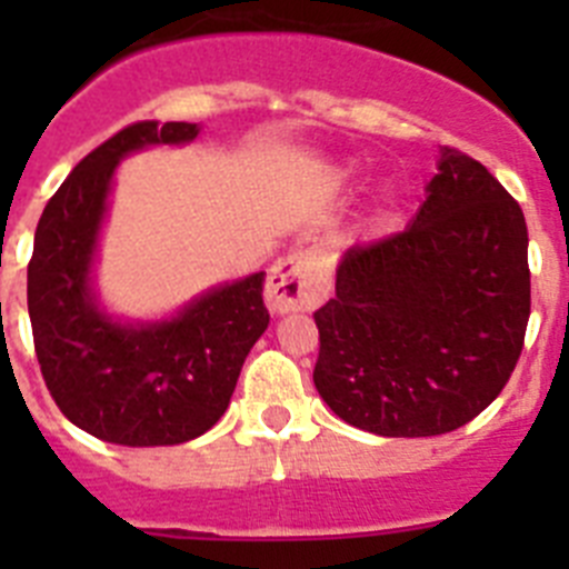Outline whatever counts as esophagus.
<instances>
[{"label": "esophagus", "instance_id": "34e87169", "mask_svg": "<svg viewBox=\"0 0 569 569\" xmlns=\"http://www.w3.org/2000/svg\"><path fill=\"white\" fill-rule=\"evenodd\" d=\"M330 281L313 250H296L279 259L268 273V305L273 313L313 310L328 299Z\"/></svg>", "mask_w": 569, "mask_h": 569}]
</instances>
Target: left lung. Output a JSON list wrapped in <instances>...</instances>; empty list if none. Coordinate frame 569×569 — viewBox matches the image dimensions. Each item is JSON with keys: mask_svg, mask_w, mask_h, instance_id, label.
I'll return each mask as SVG.
<instances>
[{"mask_svg": "<svg viewBox=\"0 0 569 569\" xmlns=\"http://www.w3.org/2000/svg\"><path fill=\"white\" fill-rule=\"evenodd\" d=\"M316 390L390 439L459 430L505 390L530 319L527 222L472 156L441 148L410 228L341 256L313 313Z\"/></svg>", "mask_w": 569, "mask_h": 569, "instance_id": "left-lung-1", "label": "left lung"}]
</instances>
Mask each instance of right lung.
Returning <instances> with one entry per match:
<instances>
[{"instance_id": "add662e5", "label": "right lung", "mask_w": 569, "mask_h": 569, "mask_svg": "<svg viewBox=\"0 0 569 569\" xmlns=\"http://www.w3.org/2000/svg\"><path fill=\"white\" fill-rule=\"evenodd\" d=\"M196 136L190 122L128 124L70 170L37 224L28 313L42 379L73 425L110 445H182L208 433L270 325L264 273L210 290L153 325L113 321L93 299L90 264L119 159Z\"/></svg>"}]
</instances>
